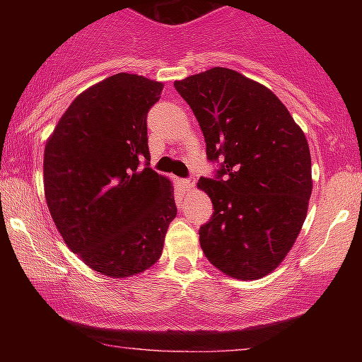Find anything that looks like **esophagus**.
Returning a JSON list of instances; mask_svg holds the SVG:
<instances>
[{
    "mask_svg": "<svg viewBox=\"0 0 362 362\" xmlns=\"http://www.w3.org/2000/svg\"><path fill=\"white\" fill-rule=\"evenodd\" d=\"M180 184L184 185L185 189H192L194 184H195V180H194V177H190V178H182Z\"/></svg>",
    "mask_w": 362,
    "mask_h": 362,
    "instance_id": "1",
    "label": "esophagus"
}]
</instances>
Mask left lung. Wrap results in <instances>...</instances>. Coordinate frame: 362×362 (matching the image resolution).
Listing matches in <instances>:
<instances>
[{
  "label": "left lung",
  "instance_id": "obj_1",
  "mask_svg": "<svg viewBox=\"0 0 362 362\" xmlns=\"http://www.w3.org/2000/svg\"><path fill=\"white\" fill-rule=\"evenodd\" d=\"M206 139L214 178L197 182L214 213L199 242L216 269L252 281L288 255L311 195V156L305 132L271 90L228 68L173 83Z\"/></svg>",
  "mask_w": 362,
  "mask_h": 362
}]
</instances>
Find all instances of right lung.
<instances>
[{
	"label": "right lung",
	"mask_w": 362,
	"mask_h": 362,
	"mask_svg": "<svg viewBox=\"0 0 362 362\" xmlns=\"http://www.w3.org/2000/svg\"><path fill=\"white\" fill-rule=\"evenodd\" d=\"M161 90L138 74L109 76L74 98L45 144L52 221L69 250L103 276L151 267L177 216L172 182L149 168L146 117Z\"/></svg>",
	"instance_id": "right-lung-1"
}]
</instances>
